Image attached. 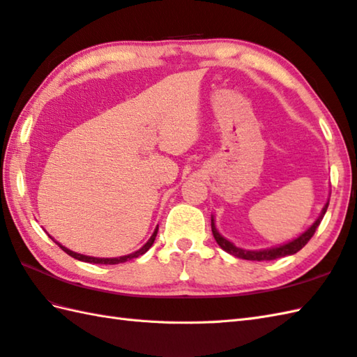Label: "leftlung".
<instances>
[{"mask_svg":"<svg viewBox=\"0 0 357 357\" xmlns=\"http://www.w3.org/2000/svg\"><path fill=\"white\" fill-rule=\"evenodd\" d=\"M327 208H328V201L324 206L319 218H317L316 221L312 225H310L304 233L299 234V236L294 238L293 241L285 242V244H282V245H276V247H270V248L245 250V248L236 247L233 244V242H230L229 239H225L222 234L218 231L216 225H215V216L213 215H211V231H213V236L218 242V245L221 247L224 252H227V253H230V255L236 256V257H241V259H247V261H273V259H278V257H284V256H290V255L298 253L299 250L304 247L310 239H312V236L314 234L317 227H319Z\"/></svg>","mask_w":357,"mask_h":357,"instance_id":"obj_1","label":"left lung"}]
</instances>
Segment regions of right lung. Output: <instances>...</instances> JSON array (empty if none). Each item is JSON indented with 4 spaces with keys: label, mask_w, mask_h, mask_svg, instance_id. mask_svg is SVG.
<instances>
[{
    "label": "right lung",
    "mask_w": 357,
    "mask_h": 357,
    "mask_svg": "<svg viewBox=\"0 0 357 357\" xmlns=\"http://www.w3.org/2000/svg\"><path fill=\"white\" fill-rule=\"evenodd\" d=\"M156 234H158V227L155 229V231H153V234H151L150 236V239L146 242V244H144L139 250H136V252H133V253H130V255H126V256H119V257H95V256H86V255H81V253H77V252H72V250H69L67 247H64V245H61L59 244L58 241H55L53 239L50 234L49 236L55 241V244H58L59 247H61L64 252L69 255V256H72V257H75V259H78V261H82V262H90V264H105V265H115V264H123V262H126V261H130V259H135V257H138V256H141V255H144L147 252V250L153 245V242H155V238H156Z\"/></svg>",
    "instance_id": "add662e5"
}]
</instances>
